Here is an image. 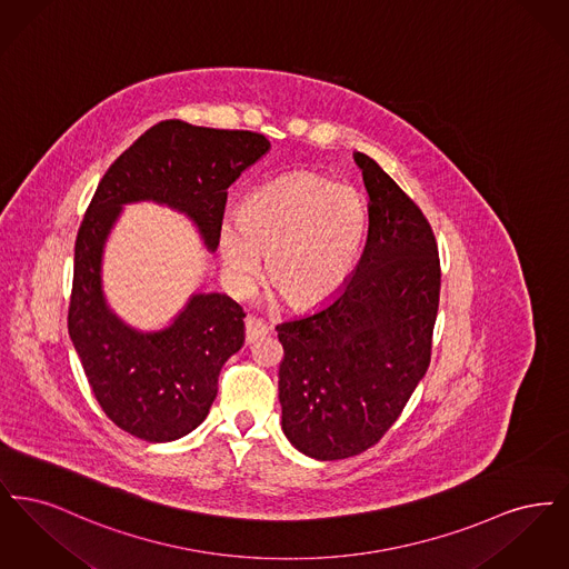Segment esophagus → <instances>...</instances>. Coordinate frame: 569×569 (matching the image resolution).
I'll return each mask as SVG.
<instances>
[{"mask_svg": "<svg viewBox=\"0 0 569 569\" xmlns=\"http://www.w3.org/2000/svg\"><path fill=\"white\" fill-rule=\"evenodd\" d=\"M267 335H269V326L264 325L262 320H256V318L244 320V343L247 346L256 343L258 339H262Z\"/></svg>", "mask_w": 569, "mask_h": 569, "instance_id": "1", "label": "esophagus"}]
</instances>
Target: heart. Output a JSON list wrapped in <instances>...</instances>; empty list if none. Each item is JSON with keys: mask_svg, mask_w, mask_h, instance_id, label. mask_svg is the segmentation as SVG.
Segmentation results:
<instances>
[{"mask_svg": "<svg viewBox=\"0 0 569 569\" xmlns=\"http://www.w3.org/2000/svg\"><path fill=\"white\" fill-rule=\"evenodd\" d=\"M367 232L360 191L318 172L283 177L244 200L241 216L219 228L223 267L237 288L264 267L274 288L295 307H313L350 279Z\"/></svg>", "mask_w": 569, "mask_h": 569, "instance_id": "obj_1", "label": "heart"}]
</instances>
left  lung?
Instances as JSON below:
<instances>
[{
    "label": "left lung",
    "mask_w": 569,
    "mask_h": 569,
    "mask_svg": "<svg viewBox=\"0 0 569 569\" xmlns=\"http://www.w3.org/2000/svg\"><path fill=\"white\" fill-rule=\"evenodd\" d=\"M369 234L346 286L277 326L281 429L302 455L356 457L397 422L431 362L441 269L433 230L376 160L353 153Z\"/></svg>",
    "instance_id": "1"
}]
</instances>
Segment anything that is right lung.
<instances>
[{"label": "right lung", "instance_id": "obj_1", "mask_svg": "<svg viewBox=\"0 0 569 569\" xmlns=\"http://www.w3.org/2000/svg\"><path fill=\"white\" fill-rule=\"evenodd\" d=\"M271 142L247 130L162 121L102 177L74 244L68 330L87 381L110 420L144 441L191 433L217 397L223 362L244 343V313L226 295H191L162 330L142 332L110 311L102 256L123 204L151 200L186 213L209 251L219 244L228 188Z\"/></svg>", "mask_w": 569, "mask_h": 569}]
</instances>
